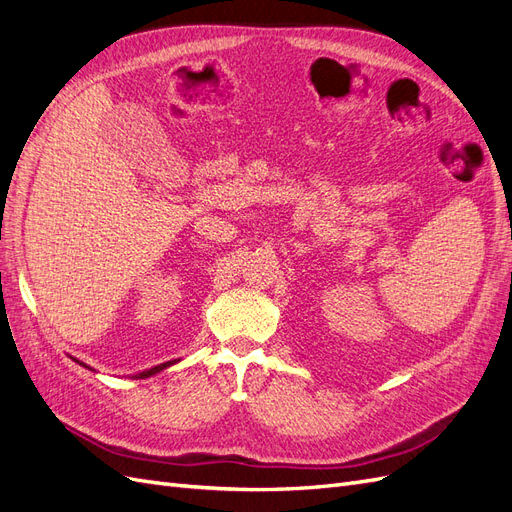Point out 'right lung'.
<instances>
[{
  "instance_id": "right-lung-1",
  "label": "right lung",
  "mask_w": 512,
  "mask_h": 512,
  "mask_svg": "<svg viewBox=\"0 0 512 512\" xmlns=\"http://www.w3.org/2000/svg\"><path fill=\"white\" fill-rule=\"evenodd\" d=\"M76 361V359H74ZM179 359H175V361H166V363H160V365H156V367H151V369H145V371H141V374H136L134 378H149V376H156V374H160L162 369H166V367H170V365H175ZM79 365H83V367H87L85 363H81V361H76Z\"/></svg>"
}]
</instances>
